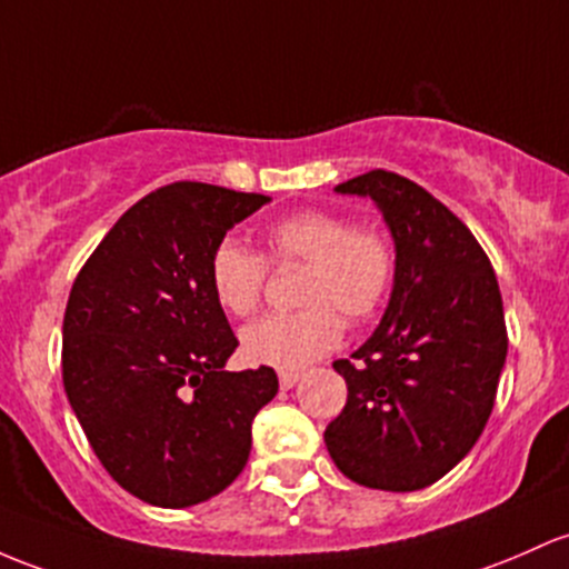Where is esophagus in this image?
<instances>
[{
  "label": "esophagus",
  "mask_w": 569,
  "mask_h": 569,
  "mask_svg": "<svg viewBox=\"0 0 569 569\" xmlns=\"http://www.w3.org/2000/svg\"><path fill=\"white\" fill-rule=\"evenodd\" d=\"M299 372H289V370H283V372H278V380H280V389H295V386L299 383Z\"/></svg>",
  "instance_id": "34e87169"
}]
</instances>
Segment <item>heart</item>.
Returning <instances> with one entry per match:
<instances>
[{"instance_id": "b5f03b06", "label": "heart", "mask_w": 569, "mask_h": 569, "mask_svg": "<svg viewBox=\"0 0 569 569\" xmlns=\"http://www.w3.org/2000/svg\"><path fill=\"white\" fill-rule=\"evenodd\" d=\"M264 251L223 237L210 253L208 278L216 302L246 318L264 299L270 267L305 264L297 313L264 316L242 329V353L251 365L302 370L340 342L342 318L365 323L383 308L397 280L395 242L380 229L353 227L332 210H297L264 229Z\"/></svg>"}]
</instances>
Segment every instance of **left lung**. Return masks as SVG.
I'll return each mask as SVG.
<instances>
[{
    "mask_svg": "<svg viewBox=\"0 0 569 569\" xmlns=\"http://www.w3.org/2000/svg\"><path fill=\"white\" fill-rule=\"evenodd\" d=\"M372 197L397 248V280L376 335L337 359L348 402L323 432L337 470L380 491L432 486L489 421L508 356L502 295L476 234L397 172L337 186Z\"/></svg>",
    "mask_w": 569,
    "mask_h": 569,
    "instance_id": "obj_1",
    "label": "left lung"
}]
</instances>
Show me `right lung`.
<instances>
[{
  "label": "right lung",
  "instance_id": "obj_1",
  "mask_svg": "<svg viewBox=\"0 0 569 569\" xmlns=\"http://www.w3.org/2000/svg\"><path fill=\"white\" fill-rule=\"evenodd\" d=\"M270 199L210 183L161 186L132 204L74 278L61 378L93 453L159 508L221 495L246 467L272 367L227 372L240 346L210 289V253Z\"/></svg>",
  "mask_w": 569,
  "mask_h": 569
}]
</instances>
